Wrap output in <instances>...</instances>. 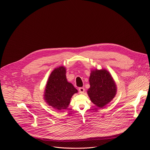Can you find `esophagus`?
<instances>
[{"instance_id": "34e87169", "label": "esophagus", "mask_w": 150, "mask_h": 150, "mask_svg": "<svg viewBox=\"0 0 150 150\" xmlns=\"http://www.w3.org/2000/svg\"><path fill=\"white\" fill-rule=\"evenodd\" d=\"M84 91H85L84 88H83V87H80V88H79V92L80 93H81V94L83 93H84Z\"/></svg>"}]
</instances>
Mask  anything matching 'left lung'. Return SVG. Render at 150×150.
Segmentation results:
<instances>
[{"label":"left lung","instance_id":"1","mask_svg":"<svg viewBox=\"0 0 150 150\" xmlns=\"http://www.w3.org/2000/svg\"><path fill=\"white\" fill-rule=\"evenodd\" d=\"M90 88L87 93L91 101L98 108H103L115 97L117 87L110 75L105 69L91 71L89 78Z\"/></svg>","mask_w":150,"mask_h":150}]
</instances>
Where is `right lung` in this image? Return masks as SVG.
<instances>
[{
    "instance_id": "right-lung-1",
    "label": "right lung",
    "mask_w": 150,
    "mask_h": 150,
    "mask_svg": "<svg viewBox=\"0 0 150 150\" xmlns=\"http://www.w3.org/2000/svg\"><path fill=\"white\" fill-rule=\"evenodd\" d=\"M77 92L67 81L66 68L60 67L52 72L46 85L44 98L48 105L56 110H62L68 108L71 97Z\"/></svg>"
}]
</instances>
